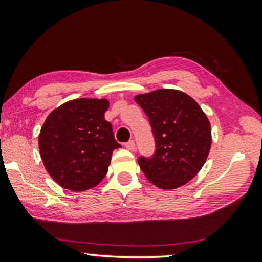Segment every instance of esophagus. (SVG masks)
<instances>
[{
  "label": "esophagus",
  "mask_w": 262,
  "mask_h": 262,
  "mask_svg": "<svg viewBox=\"0 0 262 262\" xmlns=\"http://www.w3.org/2000/svg\"><path fill=\"white\" fill-rule=\"evenodd\" d=\"M125 148H126L127 150H130V151H134L135 148H136V144H135V141H128L125 143Z\"/></svg>",
  "instance_id": "obj_1"
}]
</instances>
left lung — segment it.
Segmentation results:
<instances>
[{
    "instance_id": "8db88e82",
    "label": "left lung",
    "mask_w": 262,
    "mask_h": 262,
    "mask_svg": "<svg viewBox=\"0 0 262 262\" xmlns=\"http://www.w3.org/2000/svg\"><path fill=\"white\" fill-rule=\"evenodd\" d=\"M148 117L155 141L152 156H139V167L157 187L174 189L202 169L211 148L210 121L191 96L174 89L135 98Z\"/></svg>"
}]
</instances>
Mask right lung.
<instances>
[{"mask_svg":"<svg viewBox=\"0 0 262 262\" xmlns=\"http://www.w3.org/2000/svg\"><path fill=\"white\" fill-rule=\"evenodd\" d=\"M106 99H76L46 118L39 151L48 173L74 192L94 187L105 178L114 149L120 148L105 119Z\"/></svg>","mask_w":262,"mask_h":262,"instance_id":"add662e5","label":"right lung"}]
</instances>
